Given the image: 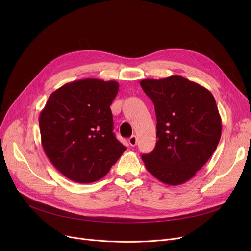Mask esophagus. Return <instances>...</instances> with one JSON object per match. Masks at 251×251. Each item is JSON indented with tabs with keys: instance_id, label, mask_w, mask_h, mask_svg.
I'll return each instance as SVG.
<instances>
[{
	"instance_id": "obj_1",
	"label": "esophagus",
	"mask_w": 251,
	"mask_h": 251,
	"mask_svg": "<svg viewBox=\"0 0 251 251\" xmlns=\"http://www.w3.org/2000/svg\"><path fill=\"white\" fill-rule=\"evenodd\" d=\"M128 142L131 147H135L137 144V137L135 135H132L128 139Z\"/></svg>"
}]
</instances>
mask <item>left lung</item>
I'll use <instances>...</instances> for the list:
<instances>
[{
  "instance_id": "left-lung-1",
  "label": "left lung",
  "mask_w": 251,
  "mask_h": 251,
  "mask_svg": "<svg viewBox=\"0 0 251 251\" xmlns=\"http://www.w3.org/2000/svg\"><path fill=\"white\" fill-rule=\"evenodd\" d=\"M140 85L152 100L156 143L142 154L149 172L168 185L190 180L216 151L222 120L208 89L179 75L143 79Z\"/></svg>"
}]
</instances>
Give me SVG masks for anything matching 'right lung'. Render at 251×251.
I'll use <instances>...</instances> for the list:
<instances>
[{
  "mask_svg": "<svg viewBox=\"0 0 251 251\" xmlns=\"http://www.w3.org/2000/svg\"><path fill=\"white\" fill-rule=\"evenodd\" d=\"M118 90L117 81L86 78L66 83L50 96L39 114L42 144L65 177L96 182L126 151L113 133L110 105Z\"/></svg>",
  "mask_w": 251,
  "mask_h": 251,
  "instance_id": "1",
  "label": "right lung"
}]
</instances>
